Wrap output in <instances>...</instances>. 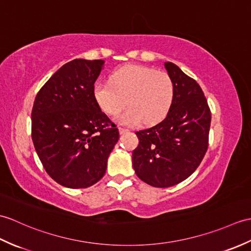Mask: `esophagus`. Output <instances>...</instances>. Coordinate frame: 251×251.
Wrapping results in <instances>:
<instances>
[{
  "label": "esophagus",
  "mask_w": 251,
  "mask_h": 251,
  "mask_svg": "<svg viewBox=\"0 0 251 251\" xmlns=\"http://www.w3.org/2000/svg\"><path fill=\"white\" fill-rule=\"evenodd\" d=\"M119 130H120V133H121V135H123V133H126V132L129 131L128 129H126V128H122V127H120V128H119Z\"/></svg>",
  "instance_id": "1"
}]
</instances>
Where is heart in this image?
Segmentation results:
<instances>
[{
  "label": "heart",
  "mask_w": 251,
  "mask_h": 251,
  "mask_svg": "<svg viewBox=\"0 0 251 251\" xmlns=\"http://www.w3.org/2000/svg\"><path fill=\"white\" fill-rule=\"evenodd\" d=\"M174 94L176 87L170 75L135 64L116 69L111 82L98 81L93 87V96L104 113L115 115L126 102L129 104L118 116L120 123L126 126L161 121L171 109Z\"/></svg>",
  "instance_id": "heart-1"
}]
</instances>
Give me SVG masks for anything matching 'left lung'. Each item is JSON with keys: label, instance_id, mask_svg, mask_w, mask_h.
Masks as SVG:
<instances>
[{"label": "left lung", "instance_id": "8db88e82", "mask_svg": "<svg viewBox=\"0 0 251 251\" xmlns=\"http://www.w3.org/2000/svg\"><path fill=\"white\" fill-rule=\"evenodd\" d=\"M176 94L164 121L137 131L132 167L140 179L166 188L189 177L199 167L208 147L211 111L196 80L171 62L165 63Z\"/></svg>", "mask_w": 251, "mask_h": 251}]
</instances>
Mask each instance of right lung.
Instances as JSON below:
<instances>
[{"label":"right lung","instance_id":"right-lung-1","mask_svg":"<svg viewBox=\"0 0 251 251\" xmlns=\"http://www.w3.org/2000/svg\"><path fill=\"white\" fill-rule=\"evenodd\" d=\"M103 60L75 59L52 75L32 110V139L47 173L68 188L96 184L119 141L116 126L93 96Z\"/></svg>","mask_w":251,"mask_h":251}]
</instances>
